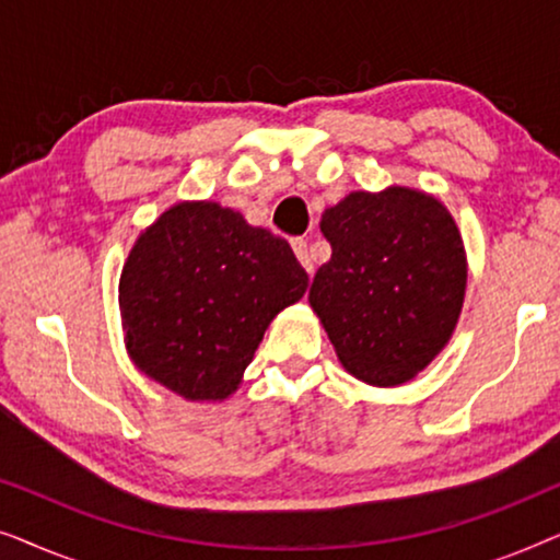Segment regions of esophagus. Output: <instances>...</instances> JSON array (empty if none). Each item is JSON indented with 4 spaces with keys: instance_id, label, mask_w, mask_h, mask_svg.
<instances>
[{
    "instance_id": "obj_1",
    "label": "esophagus",
    "mask_w": 560,
    "mask_h": 560,
    "mask_svg": "<svg viewBox=\"0 0 560 560\" xmlns=\"http://www.w3.org/2000/svg\"><path fill=\"white\" fill-rule=\"evenodd\" d=\"M293 252H295V257L301 259V265L305 267V270L313 272V259H311V249H308V242H305L303 236H298V240H293Z\"/></svg>"
}]
</instances>
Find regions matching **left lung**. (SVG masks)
<instances>
[{
  "mask_svg": "<svg viewBox=\"0 0 560 560\" xmlns=\"http://www.w3.org/2000/svg\"><path fill=\"white\" fill-rule=\"evenodd\" d=\"M331 259L308 301L341 364L377 387L412 380L446 347L462 313V234L435 198L357 190L320 217Z\"/></svg>",
  "mask_w": 560,
  "mask_h": 560,
  "instance_id": "8db88e82",
  "label": "left lung"
}]
</instances>
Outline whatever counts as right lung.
I'll list each match as a JSON object with an SVG mask.
<instances>
[{"label":"right lung","instance_id":"add662e5","mask_svg":"<svg viewBox=\"0 0 560 560\" xmlns=\"http://www.w3.org/2000/svg\"><path fill=\"white\" fill-rule=\"evenodd\" d=\"M308 272L282 236L219 203H178L129 252L121 324L137 370L186 400H224Z\"/></svg>","mask_w":560,"mask_h":560}]
</instances>
